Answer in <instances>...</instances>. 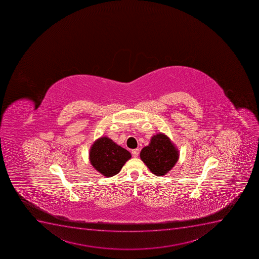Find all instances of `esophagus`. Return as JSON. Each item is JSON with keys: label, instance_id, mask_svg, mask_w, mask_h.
<instances>
[{"label": "esophagus", "instance_id": "34e87169", "mask_svg": "<svg viewBox=\"0 0 259 259\" xmlns=\"http://www.w3.org/2000/svg\"><path fill=\"white\" fill-rule=\"evenodd\" d=\"M139 154H140V150L139 149H135V150H132V155H133L134 157H137L138 156Z\"/></svg>", "mask_w": 259, "mask_h": 259}]
</instances>
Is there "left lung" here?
<instances>
[{
	"label": "left lung",
	"instance_id": "left-lung-1",
	"mask_svg": "<svg viewBox=\"0 0 259 259\" xmlns=\"http://www.w3.org/2000/svg\"><path fill=\"white\" fill-rule=\"evenodd\" d=\"M140 155L153 174L163 177L177 164L180 152L166 135L158 133L151 137L150 144L143 148Z\"/></svg>",
	"mask_w": 259,
	"mask_h": 259
}]
</instances>
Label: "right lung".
I'll return each instance as SVG.
<instances>
[{
    "label": "right lung",
    "instance_id": "obj_1",
    "mask_svg": "<svg viewBox=\"0 0 259 259\" xmlns=\"http://www.w3.org/2000/svg\"><path fill=\"white\" fill-rule=\"evenodd\" d=\"M89 158L98 172L104 177H112L120 171L126 161L131 159V154L111 139L102 136L91 145Z\"/></svg>",
    "mask_w": 259,
    "mask_h": 259
}]
</instances>
